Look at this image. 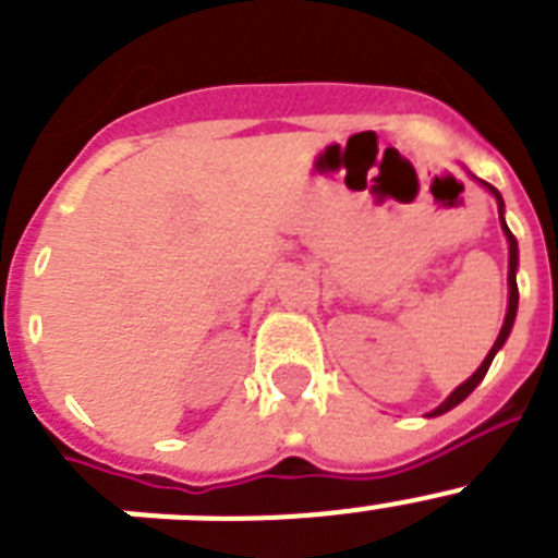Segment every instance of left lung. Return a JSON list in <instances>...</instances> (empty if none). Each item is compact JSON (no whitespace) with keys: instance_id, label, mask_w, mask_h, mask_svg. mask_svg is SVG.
I'll return each mask as SVG.
<instances>
[{"instance_id":"8db88e82","label":"left lung","mask_w":558,"mask_h":558,"mask_svg":"<svg viewBox=\"0 0 558 558\" xmlns=\"http://www.w3.org/2000/svg\"><path fill=\"white\" fill-rule=\"evenodd\" d=\"M477 184H481L483 190H486V192H492V195H495V201H497V211H500L502 234H506V243H509V310H506V318H502V327H500V335H497V340H495V347L489 349V354H486V360H483L481 366H477V372L472 374L470 379H463L461 386H458L456 391H452L450 397H447L445 402H441V405L433 408V411L427 413V416H441V413L452 411V408L461 405L463 399L470 397V393L475 391L477 386H481V379L486 377V372H489V366H492V360H495V354L500 352L502 343H506V340H509L511 327H514V318H517V304H520V293H517V268H520V248H517L514 234H511L509 226H506V218H502V211H506V204H502L500 192H497L495 186L486 184V181H481V179H477Z\"/></svg>"}]
</instances>
